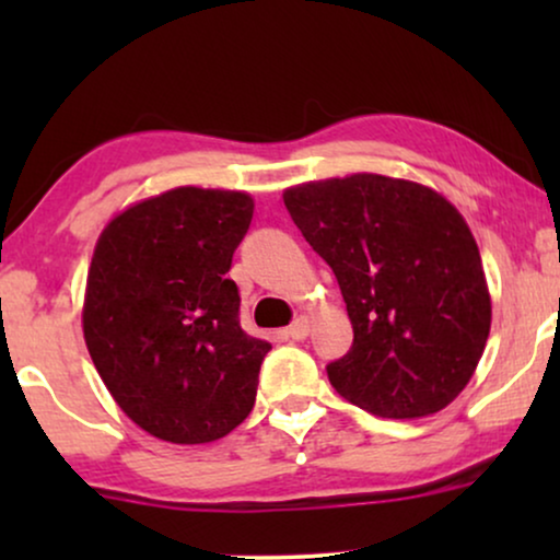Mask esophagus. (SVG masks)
Masks as SVG:
<instances>
[{"mask_svg": "<svg viewBox=\"0 0 560 560\" xmlns=\"http://www.w3.org/2000/svg\"><path fill=\"white\" fill-rule=\"evenodd\" d=\"M308 334H311V316L308 313H301V316L288 326V336H293V339H305Z\"/></svg>", "mask_w": 560, "mask_h": 560, "instance_id": "34e87169", "label": "esophagus"}]
</instances>
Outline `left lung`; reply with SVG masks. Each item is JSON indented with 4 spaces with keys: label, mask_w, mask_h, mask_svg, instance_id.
I'll return each mask as SVG.
<instances>
[{
    "label": "left lung",
    "mask_w": 560,
    "mask_h": 560,
    "mask_svg": "<svg viewBox=\"0 0 560 560\" xmlns=\"http://www.w3.org/2000/svg\"><path fill=\"white\" fill-rule=\"evenodd\" d=\"M305 242L331 265L354 328L326 366L336 393L382 418H423L462 395L492 326L469 224L423 183L354 173L282 190Z\"/></svg>",
    "instance_id": "left-lung-1"
}]
</instances>
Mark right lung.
I'll return each instance as SVG.
<instances>
[{"label":"right lung","mask_w":560,"mask_h":560,"mask_svg":"<svg viewBox=\"0 0 560 560\" xmlns=\"http://www.w3.org/2000/svg\"><path fill=\"white\" fill-rule=\"evenodd\" d=\"M255 198L180 186L142 198L98 234L83 293V339L125 416L171 443H209L255 408L270 341L240 326L226 278Z\"/></svg>","instance_id":"add662e5"}]
</instances>
